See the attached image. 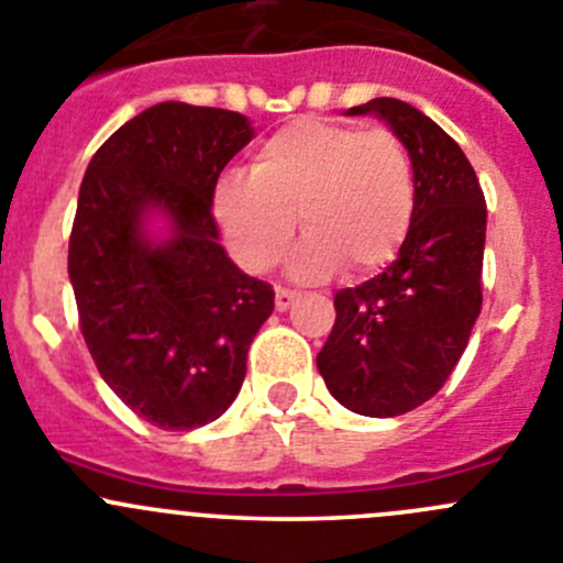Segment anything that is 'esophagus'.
<instances>
[{
	"label": "esophagus",
	"mask_w": 563,
	"mask_h": 563,
	"mask_svg": "<svg viewBox=\"0 0 563 563\" xmlns=\"http://www.w3.org/2000/svg\"><path fill=\"white\" fill-rule=\"evenodd\" d=\"M297 297H299V294L291 291V288H277V294H275L277 311H288V308H291L294 302H297Z\"/></svg>",
	"instance_id": "esophagus-1"
}]
</instances>
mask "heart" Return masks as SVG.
Instances as JSON below:
<instances>
[{"label": "heart", "instance_id": "1", "mask_svg": "<svg viewBox=\"0 0 563 563\" xmlns=\"http://www.w3.org/2000/svg\"><path fill=\"white\" fill-rule=\"evenodd\" d=\"M413 208L417 177L400 135L322 119L277 130L257 146L250 177H222L213 194V217L252 272L286 261L299 217L311 233L294 266L302 277L341 264L380 269L406 241Z\"/></svg>", "mask_w": 563, "mask_h": 563}]
</instances>
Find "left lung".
Returning <instances> with one entry per match:
<instances>
[{
	"instance_id": "obj_1",
	"label": "left lung",
	"mask_w": 563,
	"mask_h": 563,
	"mask_svg": "<svg viewBox=\"0 0 563 563\" xmlns=\"http://www.w3.org/2000/svg\"><path fill=\"white\" fill-rule=\"evenodd\" d=\"M350 113L380 115L400 135L417 177V208L397 261L335 291V324L317 366L344 408L400 417L448 383L475 328L486 197L461 146L413 104L377 97Z\"/></svg>"
}]
</instances>
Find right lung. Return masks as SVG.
Segmentation results:
<instances>
[{"label": "right lung", "instance_id": "right-lung-1", "mask_svg": "<svg viewBox=\"0 0 563 563\" xmlns=\"http://www.w3.org/2000/svg\"><path fill=\"white\" fill-rule=\"evenodd\" d=\"M252 139L241 113L161 102L115 130L88 163L68 239V277L99 375L161 430L222 417L246 375V350L275 311L269 283L219 244L213 191ZM157 207L166 242L143 233Z\"/></svg>", "mask_w": 563, "mask_h": 563}]
</instances>
